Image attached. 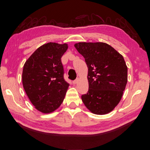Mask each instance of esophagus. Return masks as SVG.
<instances>
[{"label": "esophagus", "mask_w": 150, "mask_h": 150, "mask_svg": "<svg viewBox=\"0 0 150 150\" xmlns=\"http://www.w3.org/2000/svg\"><path fill=\"white\" fill-rule=\"evenodd\" d=\"M78 81H79V78H77V79H75V80L73 81V84H77Z\"/></svg>", "instance_id": "1"}]
</instances>
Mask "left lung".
<instances>
[{
  "mask_svg": "<svg viewBox=\"0 0 150 150\" xmlns=\"http://www.w3.org/2000/svg\"><path fill=\"white\" fill-rule=\"evenodd\" d=\"M84 58L88 73V91L82 101L91 112L105 114L119 103L127 82V67L122 54L102 42L75 44Z\"/></svg>",
  "mask_w": 150,
  "mask_h": 150,
  "instance_id": "obj_1",
  "label": "left lung"
}]
</instances>
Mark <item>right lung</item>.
I'll return each instance as SVG.
<instances>
[{
  "mask_svg": "<svg viewBox=\"0 0 150 150\" xmlns=\"http://www.w3.org/2000/svg\"><path fill=\"white\" fill-rule=\"evenodd\" d=\"M66 43H47L40 47L26 61L22 81L26 95L36 109L53 112L60 106L69 84L64 77L61 58Z\"/></svg>",
  "mask_w": 150,
  "mask_h": 150,
  "instance_id": "right-lung-1",
  "label": "right lung"
}]
</instances>
